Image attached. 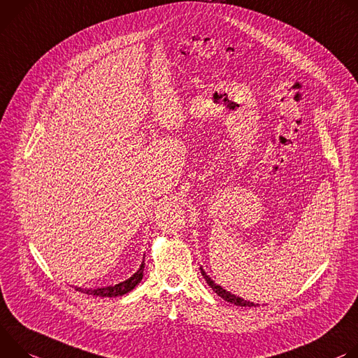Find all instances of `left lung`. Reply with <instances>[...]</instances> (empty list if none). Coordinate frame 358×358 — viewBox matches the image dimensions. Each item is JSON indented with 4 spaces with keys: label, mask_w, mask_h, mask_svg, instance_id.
<instances>
[{
    "label": "left lung",
    "mask_w": 358,
    "mask_h": 358,
    "mask_svg": "<svg viewBox=\"0 0 358 358\" xmlns=\"http://www.w3.org/2000/svg\"><path fill=\"white\" fill-rule=\"evenodd\" d=\"M201 270H202V268H201ZM202 274H203V277H205L206 283L212 287V290H213L215 293H217V296H220V297L224 299L226 301L233 303V304H236V306H241V307H256V306H257V304H255V303H252V301H248V300H245V299H242V297H237V296L231 294L230 292H226L223 287L217 286L203 270H202Z\"/></svg>",
    "instance_id": "8db88e82"
}]
</instances>
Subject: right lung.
Returning a JSON list of instances; mask_svg holds the SVG:
<instances>
[{
    "instance_id": "1",
    "label": "right lung",
    "mask_w": 358,
    "mask_h": 358,
    "mask_svg": "<svg viewBox=\"0 0 358 358\" xmlns=\"http://www.w3.org/2000/svg\"><path fill=\"white\" fill-rule=\"evenodd\" d=\"M143 267H145V263L142 262L139 270L132 275L129 277L128 280L125 282H121L117 283L115 286H108V287H101V289H81V287H76L78 292L81 293H87V294H94V296H99V297H116V296H122V294H127L128 292H131L132 289H135V286L138 283H141L142 277H143Z\"/></svg>"
}]
</instances>
